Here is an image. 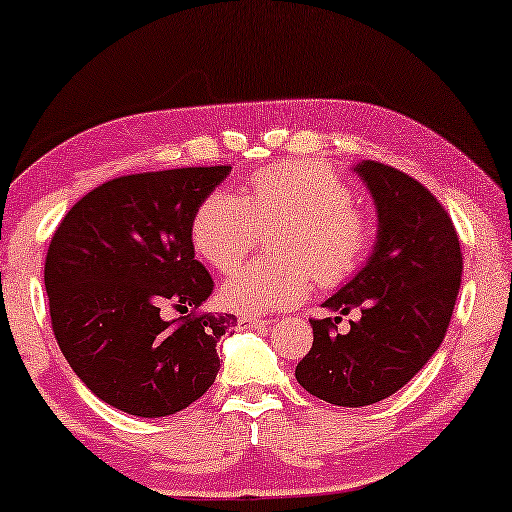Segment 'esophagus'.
Masks as SVG:
<instances>
[{
    "label": "esophagus",
    "mask_w": 512,
    "mask_h": 512,
    "mask_svg": "<svg viewBox=\"0 0 512 512\" xmlns=\"http://www.w3.org/2000/svg\"><path fill=\"white\" fill-rule=\"evenodd\" d=\"M268 320H258V317H247L242 315L240 320H237V329L240 331H249V329H265L268 327Z\"/></svg>",
    "instance_id": "1"
}]
</instances>
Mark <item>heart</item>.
<instances>
[{
  "label": "heart",
  "mask_w": 512,
  "mask_h": 512,
  "mask_svg": "<svg viewBox=\"0 0 512 512\" xmlns=\"http://www.w3.org/2000/svg\"><path fill=\"white\" fill-rule=\"evenodd\" d=\"M348 183L315 162L258 171L247 197L214 190L190 221L192 247L218 272H232L254 249L258 228L277 230L282 258L251 263L221 287L223 308L265 315L308 296L313 280L334 287L353 277L369 249L371 230L353 207Z\"/></svg>",
  "instance_id": "heart-1"
}]
</instances>
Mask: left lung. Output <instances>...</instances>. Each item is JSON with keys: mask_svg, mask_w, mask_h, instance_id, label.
<instances>
[{"mask_svg": "<svg viewBox=\"0 0 512 512\" xmlns=\"http://www.w3.org/2000/svg\"><path fill=\"white\" fill-rule=\"evenodd\" d=\"M374 199L378 232L364 268L322 308L348 315L310 320L313 348L296 381L336 407H367L407 386L440 348L461 289V244L447 211L428 188L388 164H355Z\"/></svg>", "mask_w": 512, "mask_h": 512, "instance_id": "left-lung-1", "label": "left lung"}]
</instances>
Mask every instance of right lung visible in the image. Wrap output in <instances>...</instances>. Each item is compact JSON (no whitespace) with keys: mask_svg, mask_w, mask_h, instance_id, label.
I'll use <instances>...</instances> for the list:
<instances>
[{"mask_svg":"<svg viewBox=\"0 0 512 512\" xmlns=\"http://www.w3.org/2000/svg\"><path fill=\"white\" fill-rule=\"evenodd\" d=\"M232 167L119 176L72 207L44 265L51 327L72 371L131 416L176 414L216 381V343L235 315L195 310L214 280L195 258L190 221ZM174 304L191 313L164 321Z\"/></svg>","mask_w":512,"mask_h":512,"instance_id":"right-lung-1","label":"right lung"}]
</instances>
